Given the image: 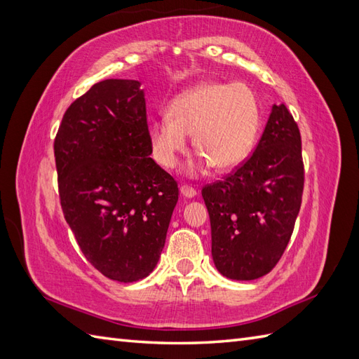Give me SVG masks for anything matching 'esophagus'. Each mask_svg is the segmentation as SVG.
Returning a JSON list of instances; mask_svg holds the SVG:
<instances>
[{
	"label": "esophagus",
	"mask_w": 359,
	"mask_h": 359,
	"mask_svg": "<svg viewBox=\"0 0 359 359\" xmlns=\"http://www.w3.org/2000/svg\"><path fill=\"white\" fill-rule=\"evenodd\" d=\"M180 194L188 197V198H191V197H194L197 193H196V189H194L193 187L185 185V183H183V185L180 187Z\"/></svg>",
	"instance_id": "34e87169"
}]
</instances>
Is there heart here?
Here are the masks:
<instances>
[{
  "label": "heart",
  "mask_w": 359,
  "mask_h": 359,
  "mask_svg": "<svg viewBox=\"0 0 359 359\" xmlns=\"http://www.w3.org/2000/svg\"><path fill=\"white\" fill-rule=\"evenodd\" d=\"M262 113L251 88L231 82H206L172 99L168 114L149 128L154 157L165 168L177 163L188 135L194 133V148L202 154L191 170L214 165L226 171L243 162L257 142Z\"/></svg>",
  "instance_id": "1"
}]
</instances>
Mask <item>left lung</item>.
<instances>
[{
	"label": "left lung",
	"mask_w": 359,
	"mask_h": 359,
	"mask_svg": "<svg viewBox=\"0 0 359 359\" xmlns=\"http://www.w3.org/2000/svg\"><path fill=\"white\" fill-rule=\"evenodd\" d=\"M304 165L298 125L273 105L255 151L202 189L210 212L212 260L231 280H255L278 263L302 206Z\"/></svg>",
	"instance_id": "1"
}]
</instances>
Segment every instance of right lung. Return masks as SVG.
I'll return each mask as SVG.
<instances>
[{
    "label": "right lung",
    "instance_id": "obj_1",
    "mask_svg": "<svg viewBox=\"0 0 359 359\" xmlns=\"http://www.w3.org/2000/svg\"><path fill=\"white\" fill-rule=\"evenodd\" d=\"M64 217L82 254L107 278L153 272L179 200L153 153L140 82L105 79L78 97L55 137Z\"/></svg>",
    "mask_w": 359,
    "mask_h": 359
}]
</instances>
